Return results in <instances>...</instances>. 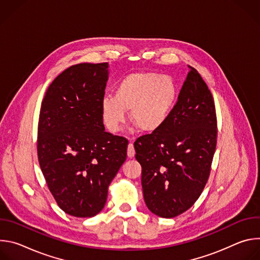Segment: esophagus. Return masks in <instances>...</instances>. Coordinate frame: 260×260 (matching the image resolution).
<instances>
[{
    "mask_svg": "<svg viewBox=\"0 0 260 260\" xmlns=\"http://www.w3.org/2000/svg\"><path fill=\"white\" fill-rule=\"evenodd\" d=\"M129 140V144H128V146H127V156L129 157V158H133L134 156H135V148H134V145H133V140L132 139H128Z\"/></svg>",
    "mask_w": 260,
    "mask_h": 260,
    "instance_id": "1",
    "label": "esophagus"
}]
</instances>
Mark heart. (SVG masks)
<instances>
[{
	"instance_id": "heart-1",
	"label": "heart",
	"mask_w": 260,
	"mask_h": 260,
	"mask_svg": "<svg viewBox=\"0 0 260 260\" xmlns=\"http://www.w3.org/2000/svg\"><path fill=\"white\" fill-rule=\"evenodd\" d=\"M177 98L174 80L154 72H135L123 77L114 89V96L101 103L102 119L108 131L118 133L126 119L141 132L153 133L168 120Z\"/></svg>"
}]
</instances>
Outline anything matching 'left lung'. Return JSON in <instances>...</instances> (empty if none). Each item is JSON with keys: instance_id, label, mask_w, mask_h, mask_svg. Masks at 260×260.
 <instances>
[{"instance_id": "1", "label": "left lung", "mask_w": 260, "mask_h": 260, "mask_svg": "<svg viewBox=\"0 0 260 260\" xmlns=\"http://www.w3.org/2000/svg\"><path fill=\"white\" fill-rule=\"evenodd\" d=\"M189 72L166 123L135 142L147 208L162 218L187 211L210 175L217 143L214 100L199 72Z\"/></svg>"}]
</instances>
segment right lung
Wrapping results in <instances>:
<instances>
[{
  "mask_svg": "<svg viewBox=\"0 0 260 260\" xmlns=\"http://www.w3.org/2000/svg\"><path fill=\"white\" fill-rule=\"evenodd\" d=\"M109 63L74 64L53 80L42 101L38 158L48 188L67 214L93 217L126 159L128 141L105 132L101 103Z\"/></svg>",
  "mask_w": 260,
  "mask_h": 260,
  "instance_id": "right-lung-1",
  "label": "right lung"
}]
</instances>
